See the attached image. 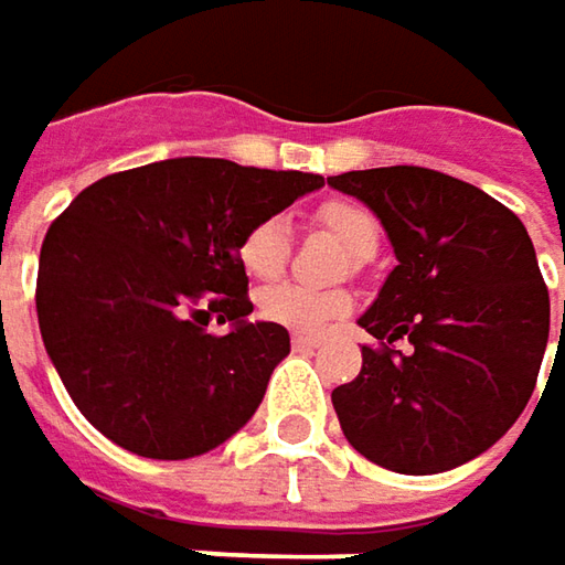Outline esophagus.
Returning a JSON list of instances; mask_svg holds the SVG:
<instances>
[{
    "label": "esophagus",
    "mask_w": 565,
    "mask_h": 565,
    "mask_svg": "<svg viewBox=\"0 0 565 565\" xmlns=\"http://www.w3.org/2000/svg\"><path fill=\"white\" fill-rule=\"evenodd\" d=\"M317 345H320V337H308V333H295L292 337L295 352H311Z\"/></svg>",
    "instance_id": "obj_1"
}]
</instances>
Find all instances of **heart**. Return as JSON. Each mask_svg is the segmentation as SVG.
I'll return each instance as SVG.
<instances>
[{
    "mask_svg": "<svg viewBox=\"0 0 565 565\" xmlns=\"http://www.w3.org/2000/svg\"><path fill=\"white\" fill-rule=\"evenodd\" d=\"M315 223L327 235H333L355 260H367L380 242L377 216L355 201H327L315 210ZM238 267L248 279L270 282L276 279L289 257V223L282 216H264L245 228L238 238ZM352 308V295L330 289L317 292L295 282H279L257 295V315L276 327L295 333H320L330 320H337Z\"/></svg>",
    "mask_w": 565,
    "mask_h": 565,
    "instance_id": "heart-1",
    "label": "heart"
}]
</instances>
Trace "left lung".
Here are the masks:
<instances>
[{
    "mask_svg": "<svg viewBox=\"0 0 565 565\" xmlns=\"http://www.w3.org/2000/svg\"><path fill=\"white\" fill-rule=\"evenodd\" d=\"M327 182L377 213L399 260L359 317L380 349L364 345L359 377L333 390L342 434L399 475L466 466L522 415L544 361L551 295L532 238L500 201L434 169Z\"/></svg>",
    "mask_w": 565,
    "mask_h": 565,
    "instance_id": "left-lung-1",
    "label": "left lung"
}]
</instances>
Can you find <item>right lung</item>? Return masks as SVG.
<instances>
[{
  "mask_svg": "<svg viewBox=\"0 0 565 565\" xmlns=\"http://www.w3.org/2000/svg\"><path fill=\"white\" fill-rule=\"evenodd\" d=\"M323 185L210 157L125 169L55 220L36 273V320L81 415L143 459H191L257 412L289 330L248 315L238 238ZM217 317L228 334H206Z\"/></svg>",
  "mask_w": 565,
  "mask_h": 565,
  "instance_id": "add662e5",
  "label": "right lung"
}]
</instances>
